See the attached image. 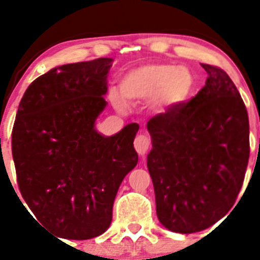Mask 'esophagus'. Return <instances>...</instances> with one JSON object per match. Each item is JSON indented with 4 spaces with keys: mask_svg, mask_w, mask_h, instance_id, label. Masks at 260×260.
<instances>
[{
    "mask_svg": "<svg viewBox=\"0 0 260 260\" xmlns=\"http://www.w3.org/2000/svg\"><path fill=\"white\" fill-rule=\"evenodd\" d=\"M150 144H151V141H150V138H148V135L141 134L135 138L134 147L139 155L142 156L146 155V152L148 151V148H150Z\"/></svg>",
    "mask_w": 260,
    "mask_h": 260,
    "instance_id": "obj_1",
    "label": "esophagus"
}]
</instances>
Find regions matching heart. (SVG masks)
Wrapping results in <instances>:
<instances>
[{
    "label": "heart",
    "mask_w": 260,
    "mask_h": 260,
    "mask_svg": "<svg viewBox=\"0 0 260 260\" xmlns=\"http://www.w3.org/2000/svg\"><path fill=\"white\" fill-rule=\"evenodd\" d=\"M195 87V77L185 66L172 63H148L127 71L119 82V92L112 96V103L119 110L126 104H135L161 98L168 105H177L186 102Z\"/></svg>",
    "instance_id": "b5f03b06"
}]
</instances>
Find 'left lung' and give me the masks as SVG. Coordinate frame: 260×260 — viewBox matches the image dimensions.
Listing matches in <instances>:
<instances>
[{
    "mask_svg": "<svg viewBox=\"0 0 260 260\" xmlns=\"http://www.w3.org/2000/svg\"><path fill=\"white\" fill-rule=\"evenodd\" d=\"M202 68L208 78L197 96L147 123L156 213L165 228L183 234L210 228L229 212L250 155L249 116L237 87L217 66Z\"/></svg>",
    "mask_w": 260,
    "mask_h": 260,
    "instance_id": "obj_1",
    "label": "left lung"
}]
</instances>
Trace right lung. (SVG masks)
<instances>
[{
	"label": "right lung",
	"instance_id": "right-lung-1",
	"mask_svg": "<svg viewBox=\"0 0 260 260\" xmlns=\"http://www.w3.org/2000/svg\"><path fill=\"white\" fill-rule=\"evenodd\" d=\"M112 58L68 63L35 79L20 100L11 151L23 199L59 237L88 240L109 228L118 187L138 162V123L104 137ZM22 202V201H20Z\"/></svg>",
	"mask_w": 260,
	"mask_h": 260
}]
</instances>
